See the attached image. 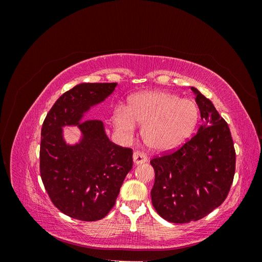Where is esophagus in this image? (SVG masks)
Returning <instances> with one entry per match:
<instances>
[{
    "label": "esophagus",
    "mask_w": 262,
    "mask_h": 262,
    "mask_svg": "<svg viewBox=\"0 0 262 262\" xmlns=\"http://www.w3.org/2000/svg\"><path fill=\"white\" fill-rule=\"evenodd\" d=\"M146 161H147V156L143 152H141V150H136V152L133 153V162L136 165L143 164Z\"/></svg>",
    "instance_id": "34e87169"
}]
</instances>
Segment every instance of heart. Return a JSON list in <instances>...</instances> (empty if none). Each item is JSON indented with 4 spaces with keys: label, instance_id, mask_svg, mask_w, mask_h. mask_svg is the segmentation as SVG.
Masks as SVG:
<instances>
[{
    "label": "heart",
    "instance_id": "1",
    "mask_svg": "<svg viewBox=\"0 0 262 262\" xmlns=\"http://www.w3.org/2000/svg\"><path fill=\"white\" fill-rule=\"evenodd\" d=\"M199 120V108L193 100L181 99L165 91H145L133 95L128 106L118 107L113 122L118 132L129 136L142 126L145 143L158 152L180 146L190 138Z\"/></svg>",
    "mask_w": 262,
    "mask_h": 262
}]
</instances>
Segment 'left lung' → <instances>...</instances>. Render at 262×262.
<instances>
[{"label":"left lung","instance_id":"1","mask_svg":"<svg viewBox=\"0 0 262 262\" xmlns=\"http://www.w3.org/2000/svg\"><path fill=\"white\" fill-rule=\"evenodd\" d=\"M191 90L203 123L178 149L150 160L155 170L153 207L177 224L200 220L220 207L235 175L236 153L227 122L209 98Z\"/></svg>","mask_w":262,"mask_h":262}]
</instances>
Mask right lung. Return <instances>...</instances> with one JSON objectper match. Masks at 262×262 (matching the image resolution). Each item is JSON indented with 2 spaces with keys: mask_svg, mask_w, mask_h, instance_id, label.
<instances>
[{
  "mask_svg": "<svg viewBox=\"0 0 262 262\" xmlns=\"http://www.w3.org/2000/svg\"><path fill=\"white\" fill-rule=\"evenodd\" d=\"M117 83H82L54 102L41 128L40 176L52 203L66 215L94 222L116 203L133 165L132 148L110 141L98 119L80 122L90 108L113 94ZM77 125L83 138L69 146L61 126Z\"/></svg>",
  "mask_w": 262,
  "mask_h": 262,
  "instance_id": "add662e5",
  "label": "right lung"
}]
</instances>
